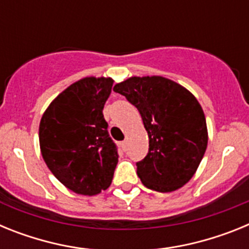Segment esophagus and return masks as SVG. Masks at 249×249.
<instances>
[{
	"label": "esophagus",
	"mask_w": 249,
	"mask_h": 249,
	"mask_svg": "<svg viewBox=\"0 0 249 249\" xmlns=\"http://www.w3.org/2000/svg\"><path fill=\"white\" fill-rule=\"evenodd\" d=\"M120 146H121V148L123 149V151H126V147H127L126 141H122V142H120Z\"/></svg>",
	"instance_id": "obj_1"
}]
</instances>
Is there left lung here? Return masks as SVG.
Wrapping results in <instances>:
<instances>
[{"label":"left lung","instance_id":"1","mask_svg":"<svg viewBox=\"0 0 249 249\" xmlns=\"http://www.w3.org/2000/svg\"><path fill=\"white\" fill-rule=\"evenodd\" d=\"M113 91L137 107L148 133V153L136 163L142 183L163 193L183 187L198 168L208 143L198 101L181 85L160 76L131 77Z\"/></svg>","mask_w":249,"mask_h":249}]
</instances>
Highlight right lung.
<instances>
[{
	"label": "right lung",
	"instance_id": "obj_1",
	"mask_svg": "<svg viewBox=\"0 0 249 249\" xmlns=\"http://www.w3.org/2000/svg\"><path fill=\"white\" fill-rule=\"evenodd\" d=\"M112 78L86 77L54 98L39 122V147L50 171L68 190L93 196L107 190L118 162L103 107Z\"/></svg>",
	"mask_w": 249,
	"mask_h": 249
}]
</instances>
